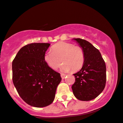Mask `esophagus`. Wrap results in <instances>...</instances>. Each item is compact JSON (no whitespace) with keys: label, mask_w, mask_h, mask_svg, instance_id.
Instances as JSON below:
<instances>
[{"label":"esophagus","mask_w":123,"mask_h":123,"mask_svg":"<svg viewBox=\"0 0 123 123\" xmlns=\"http://www.w3.org/2000/svg\"><path fill=\"white\" fill-rule=\"evenodd\" d=\"M66 74H61V77H62V79H64V78H65V77H66Z\"/></svg>","instance_id":"1"}]
</instances>
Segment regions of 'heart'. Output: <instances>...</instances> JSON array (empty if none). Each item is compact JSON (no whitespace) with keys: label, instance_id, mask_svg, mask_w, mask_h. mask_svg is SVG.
<instances>
[{"label":"heart","instance_id":"b5f03b06","mask_svg":"<svg viewBox=\"0 0 123 123\" xmlns=\"http://www.w3.org/2000/svg\"><path fill=\"white\" fill-rule=\"evenodd\" d=\"M50 50L45 53L43 59L47 66L52 70L57 69L61 62L63 64L60 70L63 72H68L71 69L74 71H77L83 65L84 54L80 46L61 42L53 45Z\"/></svg>","mask_w":123,"mask_h":123}]
</instances>
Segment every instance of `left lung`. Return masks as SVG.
I'll list each match as a JSON object with an SVG mask.
<instances>
[{
  "label": "left lung",
  "mask_w": 123,
  "mask_h": 123,
  "mask_svg": "<svg viewBox=\"0 0 123 123\" xmlns=\"http://www.w3.org/2000/svg\"><path fill=\"white\" fill-rule=\"evenodd\" d=\"M82 48L84 62L82 68L73 75L75 82L71 86L74 96L78 100L88 101L96 98L105 87V62L98 49L86 40L74 38Z\"/></svg>",
  "instance_id": "obj_1"
}]
</instances>
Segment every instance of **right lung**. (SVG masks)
I'll use <instances>...</instances> for the list:
<instances>
[{
    "mask_svg": "<svg viewBox=\"0 0 123 123\" xmlns=\"http://www.w3.org/2000/svg\"><path fill=\"white\" fill-rule=\"evenodd\" d=\"M50 45L28 44L21 48L12 63L14 85L22 99L34 107H45L53 102L62 80L60 73L44 62Z\"/></svg>",
    "mask_w": 123,
    "mask_h": 123,
    "instance_id": "1",
    "label": "right lung"
}]
</instances>
